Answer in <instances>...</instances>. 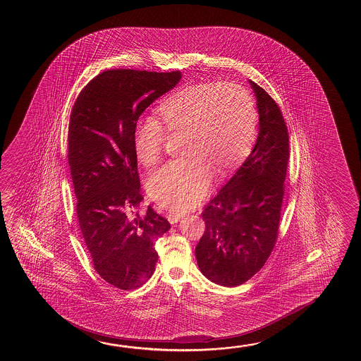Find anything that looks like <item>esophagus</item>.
I'll return each instance as SVG.
<instances>
[{
	"label": "esophagus",
	"mask_w": 361,
	"mask_h": 361,
	"mask_svg": "<svg viewBox=\"0 0 361 361\" xmlns=\"http://www.w3.org/2000/svg\"><path fill=\"white\" fill-rule=\"evenodd\" d=\"M166 218H168L169 222L173 224V223H178L180 219H183V213L169 212L168 214H166Z\"/></svg>",
	"instance_id": "esophagus-1"
}]
</instances>
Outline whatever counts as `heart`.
I'll return each instance as SVG.
<instances>
[{
	"label": "heart",
	"mask_w": 361,
	"mask_h": 361,
	"mask_svg": "<svg viewBox=\"0 0 361 361\" xmlns=\"http://www.w3.org/2000/svg\"><path fill=\"white\" fill-rule=\"evenodd\" d=\"M257 104L242 86L224 81L173 91L134 129V154L144 168L161 159L165 134L185 135L186 163L169 164L148 181L149 196L164 207L186 211L211 188L213 173L227 176L247 159L257 134Z\"/></svg>",
	"instance_id": "b5f03b06"
}]
</instances>
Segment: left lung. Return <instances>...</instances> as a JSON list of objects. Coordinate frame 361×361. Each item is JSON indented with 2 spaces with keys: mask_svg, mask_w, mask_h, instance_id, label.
Returning <instances> with one entry per match:
<instances>
[{
  "mask_svg": "<svg viewBox=\"0 0 361 361\" xmlns=\"http://www.w3.org/2000/svg\"><path fill=\"white\" fill-rule=\"evenodd\" d=\"M257 97L259 134L250 155L209 201L206 229L195 249L200 270L221 286H239L267 262L276 243L290 158L285 119L265 90Z\"/></svg>",
  "mask_w": 361,
  "mask_h": 361,
  "instance_id": "1",
  "label": "left lung"
}]
</instances>
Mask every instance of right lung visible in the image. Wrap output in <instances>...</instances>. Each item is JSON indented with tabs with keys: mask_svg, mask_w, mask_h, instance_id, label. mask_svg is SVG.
Returning <instances> with one entry per match:
<instances>
[{
	"mask_svg": "<svg viewBox=\"0 0 361 361\" xmlns=\"http://www.w3.org/2000/svg\"><path fill=\"white\" fill-rule=\"evenodd\" d=\"M180 71L107 70L80 92L70 114L68 160L80 229L94 270L121 290H133L155 271V242L170 229L140 192L133 135L140 114L173 89Z\"/></svg>",
	"mask_w": 361,
	"mask_h": 361,
	"instance_id": "1",
	"label": "right lung"
}]
</instances>
